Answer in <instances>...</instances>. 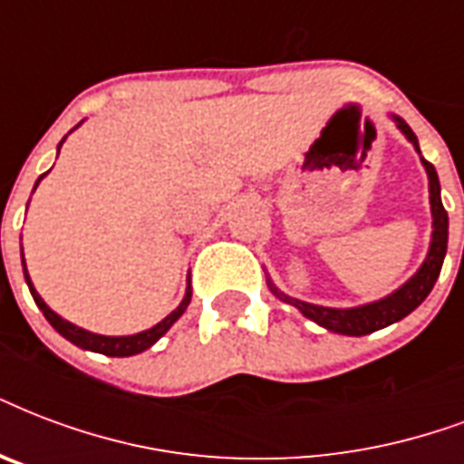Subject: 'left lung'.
<instances>
[{"label": "left lung", "mask_w": 464, "mask_h": 464, "mask_svg": "<svg viewBox=\"0 0 464 464\" xmlns=\"http://www.w3.org/2000/svg\"><path fill=\"white\" fill-rule=\"evenodd\" d=\"M397 126L401 129L409 140H411L416 150H419V140L413 136V130L409 129V123L401 119H394ZM420 153V150H419ZM423 160V158H420ZM423 168L429 172V185H430V211H433V240H430V250L426 263L420 265V270L413 275L404 287L397 289L394 295H389L387 299H380L374 304H365L358 309H326V306H314V304L296 302L285 296L289 304H295L296 309L302 311L304 316L316 321L318 326L328 328L334 334L343 335H367L380 331V328L389 326V324H397L404 316H409L416 306H419L426 296L430 295V289L436 285L440 267H443L445 250H448V211L443 208L440 201V182H438L436 168L429 160H423ZM275 295H279L277 289L272 287Z\"/></svg>", "instance_id": "1"}]
</instances>
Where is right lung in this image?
<instances>
[{
  "label": "right lung",
  "instance_id": "right-lung-1",
  "mask_svg": "<svg viewBox=\"0 0 464 464\" xmlns=\"http://www.w3.org/2000/svg\"><path fill=\"white\" fill-rule=\"evenodd\" d=\"M63 146V143H60ZM60 150V148H58ZM44 179V175L38 177V182ZM35 182V185H38ZM24 277H26L28 282V289H31V296H34V302L38 304V309L44 311V316L48 318V324H51L55 331H58L63 338H67L70 343H75V345H80V348L84 350H92V353H102V355H109V358H129V355H138V353H143V350H148L150 345H153L158 338H162V335L168 334V328L175 324L177 318L182 316L187 309V304H189V299H192V287H187V295L185 299H182V304L177 306L169 316H165L158 324V326L148 328V331H143V334H136V335H121V338H111V335H97V334H90V331H84V328H77L72 326L70 321H65V318H60L55 311L48 306V304L38 296V292L34 289V285H31V279H28V272H26V265H24Z\"/></svg>",
  "mask_w": 464,
  "mask_h": 464
}]
</instances>
